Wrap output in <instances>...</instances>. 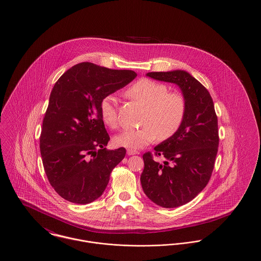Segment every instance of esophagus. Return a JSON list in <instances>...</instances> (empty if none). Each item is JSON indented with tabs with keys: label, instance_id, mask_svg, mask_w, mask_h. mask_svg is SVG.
<instances>
[{
	"label": "esophagus",
	"instance_id": "obj_1",
	"mask_svg": "<svg viewBox=\"0 0 261 261\" xmlns=\"http://www.w3.org/2000/svg\"><path fill=\"white\" fill-rule=\"evenodd\" d=\"M127 154H128V155H134V154H139V151L134 150V149H127Z\"/></svg>",
	"mask_w": 261,
	"mask_h": 261
}]
</instances>
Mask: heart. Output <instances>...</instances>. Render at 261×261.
Here are the masks:
<instances>
[{
	"label": "heart",
	"instance_id": "obj_1",
	"mask_svg": "<svg viewBox=\"0 0 261 261\" xmlns=\"http://www.w3.org/2000/svg\"><path fill=\"white\" fill-rule=\"evenodd\" d=\"M126 94L145 107L142 127L127 129L114 137L115 145L128 149L144 148L156 137L165 141L173 136L183 123L186 113L185 99L177 93H169L162 83L141 79L128 88ZM99 113L103 123L115 129L118 126L115 98L110 95L101 99Z\"/></svg>",
	"mask_w": 261,
	"mask_h": 261
}]
</instances>
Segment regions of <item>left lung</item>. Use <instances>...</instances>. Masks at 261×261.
Wrapping results in <instances>:
<instances>
[{"label": "left lung", "mask_w": 261, "mask_h": 261, "mask_svg": "<svg viewBox=\"0 0 261 261\" xmlns=\"http://www.w3.org/2000/svg\"><path fill=\"white\" fill-rule=\"evenodd\" d=\"M152 79L176 84L186 101L183 123L173 136L143 155L144 193L155 204L173 208L195 199L207 185L218 150L217 116L210 92L185 70L149 72Z\"/></svg>", "instance_id": "obj_1"}]
</instances>
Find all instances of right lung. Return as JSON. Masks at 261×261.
Masks as SVG:
<instances>
[{
	"mask_svg": "<svg viewBox=\"0 0 261 261\" xmlns=\"http://www.w3.org/2000/svg\"><path fill=\"white\" fill-rule=\"evenodd\" d=\"M136 76L133 70L81 62L56 82L43 119L40 151L48 180L63 199L79 204L98 199L112 169L124 159V148H106L110 136L99 103Z\"/></svg>",
	"mask_w": 261,
	"mask_h": 261,
	"instance_id": "obj_1",
	"label": "right lung"
}]
</instances>
